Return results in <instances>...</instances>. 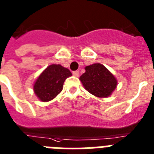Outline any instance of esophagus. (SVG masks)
<instances>
[{
    "instance_id": "esophagus-1",
    "label": "esophagus",
    "mask_w": 154,
    "mask_h": 154,
    "mask_svg": "<svg viewBox=\"0 0 154 154\" xmlns=\"http://www.w3.org/2000/svg\"><path fill=\"white\" fill-rule=\"evenodd\" d=\"M73 75L74 76V77H79V76H80V73H79V71L76 70V71L73 72Z\"/></svg>"
}]
</instances>
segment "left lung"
I'll list each match as a JSON object with an SVG mask.
<instances>
[{"instance_id":"8db88e82","label":"left lung","mask_w":154,"mask_h":154,"mask_svg":"<svg viewBox=\"0 0 154 154\" xmlns=\"http://www.w3.org/2000/svg\"><path fill=\"white\" fill-rule=\"evenodd\" d=\"M80 80L88 92L98 97H107L112 94L117 86V80L105 66L94 63L87 66Z\"/></svg>"}]
</instances>
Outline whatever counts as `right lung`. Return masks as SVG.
<instances>
[{"mask_svg":"<svg viewBox=\"0 0 154 154\" xmlns=\"http://www.w3.org/2000/svg\"><path fill=\"white\" fill-rule=\"evenodd\" d=\"M71 75V72L67 68L60 64L49 65L35 82V94L40 101H51L62 91L64 81Z\"/></svg>","mask_w":154,"mask_h":154,"instance_id":"right-lung-1","label":"right lung"}]
</instances>
